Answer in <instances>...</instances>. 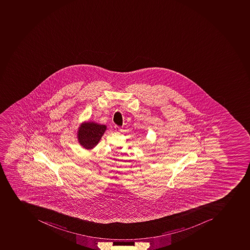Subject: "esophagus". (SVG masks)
<instances>
[{
  "label": "esophagus",
  "instance_id": "1",
  "mask_svg": "<svg viewBox=\"0 0 250 250\" xmlns=\"http://www.w3.org/2000/svg\"><path fill=\"white\" fill-rule=\"evenodd\" d=\"M114 128H115L116 132H121L122 131V128H120L119 126L115 125L114 126Z\"/></svg>",
  "mask_w": 250,
  "mask_h": 250
}]
</instances>
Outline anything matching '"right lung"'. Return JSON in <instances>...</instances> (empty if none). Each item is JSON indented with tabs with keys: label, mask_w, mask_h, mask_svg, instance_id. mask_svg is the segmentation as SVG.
<instances>
[{
	"label": "right lung",
	"mask_w": 250,
	"mask_h": 250,
	"mask_svg": "<svg viewBox=\"0 0 250 250\" xmlns=\"http://www.w3.org/2000/svg\"><path fill=\"white\" fill-rule=\"evenodd\" d=\"M105 130V125L94 122H82L77 131V141L83 148L91 150L99 144Z\"/></svg>",
	"instance_id": "1"
}]
</instances>
